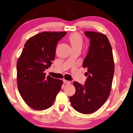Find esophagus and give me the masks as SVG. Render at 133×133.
Masks as SVG:
<instances>
[{
    "label": "esophagus",
    "instance_id": "1",
    "mask_svg": "<svg viewBox=\"0 0 133 133\" xmlns=\"http://www.w3.org/2000/svg\"><path fill=\"white\" fill-rule=\"evenodd\" d=\"M63 82H64V83L65 84H69L71 83V81H67V80H65V79L64 80V81H63Z\"/></svg>",
    "mask_w": 133,
    "mask_h": 133
}]
</instances>
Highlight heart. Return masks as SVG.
Listing matches in <instances>:
<instances>
[{"instance_id": "1", "label": "heart", "mask_w": 133, "mask_h": 133, "mask_svg": "<svg viewBox=\"0 0 133 133\" xmlns=\"http://www.w3.org/2000/svg\"><path fill=\"white\" fill-rule=\"evenodd\" d=\"M69 41L70 42L72 47L75 48L81 46L82 45V38L79 34L75 33L71 34L69 36Z\"/></svg>"}]
</instances>
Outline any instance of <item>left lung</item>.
Masks as SVG:
<instances>
[{
	"instance_id": "8db88e82",
	"label": "left lung",
	"mask_w": 133,
	"mask_h": 133,
	"mask_svg": "<svg viewBox=\"0 0 133 133\" xmlns=\"http://www.w3.org/2000/svg\"><path fill=\"white\" fill-rule=\"evenodd\" d=\"M90 39L83 67L87 68L84 85L75 81V94L70 97L72 106L82 114H91L98 110L110 95L114 72L112 48L107 37L103 34L86 31Z\"/></svg>"
}]
</instances>
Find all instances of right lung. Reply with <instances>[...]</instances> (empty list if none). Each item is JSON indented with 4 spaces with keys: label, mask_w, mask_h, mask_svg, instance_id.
Here are the masks:
<instances>
[{
    "label": "right lung",
    "mask_w": 133,
    "mask_h": 133,
    "mask_svg": "<svg viewBox=\"0 0 133 133\" xmlns=\"http://www.w3.org/2000/svg\"><path fill=\"white\" fill-rule=\"evenodd\" d=\"M66 32H45L28 39L17 62V88L24 101L30 108L43 110L51 107L61 89L62 81L48 75L56 45Z\"/></svg>",
    "instance_id": "1"
}]
</instances>
